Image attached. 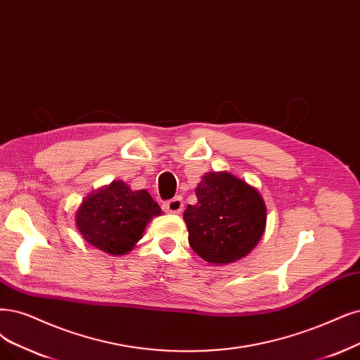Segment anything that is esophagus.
Instances as JSON below:
<instances>
[{
  "mask_svg": "<svg viewBox=\"0 0 360 360\" xmlns=\"http://www.w3.org/2000/svg\"><path fill=\"white\" fill-rule=\"evenodd\" d=\"M182 209H184V202H182V197L179 195L165 203V210L169 212V214H181Z\"/></svg>",
  "mask_w": 360,
  "mask_h": 360,
  "instance_id": "esophagus-1",
  "label": "esophagus"
}]
</instances>
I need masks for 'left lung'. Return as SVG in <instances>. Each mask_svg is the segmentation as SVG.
<instances>
[{
  "instance_id": "left-lung-1",
  "label": "left lung",
  "mask_w": 360,
  "mask_h": 360,
  "mask_svg": "<svg viewBox=\"0 0 360 360\" xmlns=\"http://www.w3.org/2000/svg\"><path fill=\"white\" fill-rule=\"evenodd\" d=\"M197 203L184 221L195 254L214 265L231 264L257 248L267 225L259 191L230 172H207L195 187Z\"/></svg>"
}]
</instances>
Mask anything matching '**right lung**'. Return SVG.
<instances>
[{
  "mask_svg": "<svg viewBox=\"0 0 360 360\" xmlns=\"http://www.w3.org/2000/svg\"><path fill=\"white\" fill-rule=\"evenodd\" d=\"M158 215L162 209L148 191H133L118 179L84 197L75 212V225L93 248L114 257L127 255Z\"/></svg>",
  "mask_w": 360,
  "mask_h": 360,
  "instance_id": "add662e5",
  "label": "right lung"
}]
</instances>
